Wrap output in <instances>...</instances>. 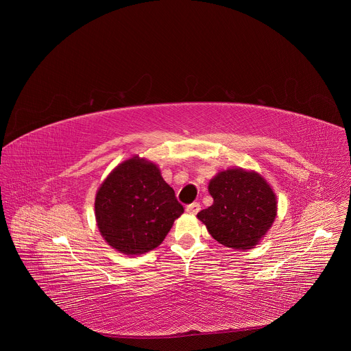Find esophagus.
<instances>
[{
  "label": "esophagus",
  "instance_id": "esophagus-1",
  "mask_svg": "<svg viewBox=\"0 0 351 351\" xmlns=\"http://www.w3.org/2000/svg\"><path fill=\"white\" fill-rule=\"evenodd\" d=\"M199 210H202V206H199V203H191L186 207V211L189 214H197Z\"/></svg>",
  "mask_w": 351,
  "mask_h": 351
}]
</instances>
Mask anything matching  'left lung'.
Here are the masks:
<instances>
[{
	"label": "left lung",
	"mask_w": 351,
	"mask_h": 351,
	"mask_svg": "<svg viewBox=\"0 0 351 351\" xmlns=\"http://www.w3.org/2000/svg\"><path fill=\"white\" fill-rule=\"evenodd\" d=\"M208 190L214 203L197 218L221 244L236 250L253 248L272 226L276 197L258 173L228 169L210 182Z\"/></svg>",
	"instance_id": "8db88e82"
}]
</instances>
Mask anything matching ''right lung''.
I'll return each mask as SVG.
<instances>
[{
	"label": "right lung",
	"mask_w": 351,
	"mask_h": 351,
	"mask_svg": "<svg viewBox=\"0 0 351 351\" xmlns=\"http://www.w3.org/2000/svg\"><path fill=\"white\" fill-rule=\"evenodd\" d=\"M183 211L157 165L137 157L117 167L95 195L99 232L128 256L158 247Z\"/></svg>",
	"instance_id": "obj_1"
}]
</instances>
